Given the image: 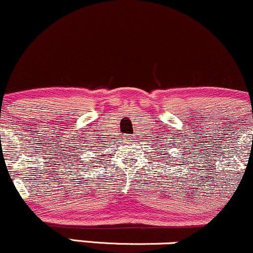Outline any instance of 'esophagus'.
<instances>
[{"instance_id": "34e87169", "label": "esophagus", "mask_w": 253, "mask_h": 253, "mask_svg": "<svg viewBox=\"0 0 253 253\" xmlns=\"http://www.w3.org/2000/svg\"><path fill=\"white\" fill-rule=\"evenodd\" d=\"M129 139H130V138H129Z\"/></svg>"}]
</instances>
